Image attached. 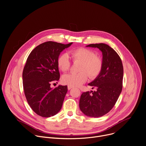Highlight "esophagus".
Segmentation results:
<instances>
[{
    "label": "esophagus",
    "instance_id": "1",
    "mask_svg": "<svg viewBox=\"0 0 146 146\" xmlns=\"http://www.w3.org/2000/svg\"><path fill=\"white\" fill-rule=\"evenodd\" d=\"M67 88H68V90H71V88H72L73 87H71V86H68Z\"/></svg>",
    "mask_w": 146,
    "mask_h": 146
}]
</instances>
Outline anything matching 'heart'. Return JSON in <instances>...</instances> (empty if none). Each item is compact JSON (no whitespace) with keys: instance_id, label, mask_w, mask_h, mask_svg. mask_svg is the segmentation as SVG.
<instances>
[{"instance_id":"b5f03b06","label":"heart","mask_w":146,"mask_h":146,"mask_svg":"<svg viewBox=\"0 0 146 146\" xmlns=\"http://www.w3.org/2000/svg\"><path fill=\"white\" fill-rule=\"evenodd\" d=\"M74 62H80L78 73H71L63 76V82L71 87H78L86 82L88 78L94 79L100 74L103 68V60L96 55L90 49L80 47L70 51ZM57 63L59 68L64 72L70 70L71 62L67 53H62L58 58Z\"/></svg>"}]
</instances>
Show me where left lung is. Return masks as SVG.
Listing matches in <instances>:
<instances>
[{"mask_svg": "<svg viewBox=\"0 0 146 146\" xmlns=\"http://www.w3.org/2000/svg\"><path fill=\"white\" fill-rule=\"evenodd\" d=\"M87 47L98 48L103 54V68L96 78L88 84L96 90L81 95L79 107L90 117H100L115 106L123 87V67L117 52L104 43L90 44Z\"/></svg>", "mask_w": 146, "mask_h": 146, "instance_id": "left-lung-1", "label": "left lung"}]
</instances>
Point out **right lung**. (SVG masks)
Segmentation results:
<instances>
[{"instance_id": "1", "label": "right lung", "mask_w": 146, "mask_h": 146, "mask_svg": "<svg viewBox=\"0 0 146 146\" xmlns=\"http://www.w3.org/2000/svg\"><path fill=\"white\" fill-rule=\"evenodd\" d=\"M72 43L46 42L36 47L27 58L22 75L25 95L31 109L40 116H52L62 107L67 86L52 89L50 86L60 78L57 60L60 52Z\"/></svg>"}]
</instances>
